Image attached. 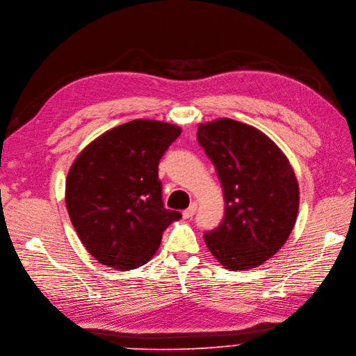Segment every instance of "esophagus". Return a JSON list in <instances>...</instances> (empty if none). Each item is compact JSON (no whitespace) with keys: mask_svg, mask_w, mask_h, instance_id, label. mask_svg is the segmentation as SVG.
Here are the masks:
<instances>
[{"mask_svg":"<svg viewBox=\"0 0 356 356\" xmlns=\"http://www.w3.org/2000/svg\"><path fill=\"white\" fill-rule=\"evenodd\" d=\"M196 208H197V204H196V202H192L188 209L183 211V218H184V220L192 218V216H193L195 212H196Z\"/></svg>","mask_w":356,"mask_h":356,"instance_id":"1","label":"esophagus"}]
</instances>
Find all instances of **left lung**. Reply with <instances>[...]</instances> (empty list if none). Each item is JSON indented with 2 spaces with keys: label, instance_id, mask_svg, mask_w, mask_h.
Here are the masks:
<instances>
[{
  "label": "left lung",
  "instance_id": "left-lung-1",
  "mask_svg": "<svg viewBox=\"0 0 356 356\" xmlns=\"http://www.w3.org/2000/svg\"><path fill=\"white\" fill-rule=\"evenodd\" d=\"M197 141L225 200L222 222L204 236L209 252L231 270L264 265L297 221L300 189L289 160L264 132L228 118L200 123Z\"/></svg>",
  "mask_w": 356,
  "mask_h": 356
}]
</instances>
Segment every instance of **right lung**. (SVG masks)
Returning a JSON list of instances; mask_svg holds the SVG:
<instances>
[{
	"label": "right lung",
	"mask_w": 356,
	"mask_h": 356,
	"mask_svg": "<svg viewBox=\"0 0 356 356\" xmlns=\"http://www.w3.org/2000/svg\"><path fill=\"white\" fill-rule=\"evenodd\" d=\"M181 134L172 123L135 119L91 141L65 183L71 222L87 252L118 270L145 265L181 213L164 208L159 163Z\"/></svg>",
	"instance_id": "obj_1"
}]
</instances>
